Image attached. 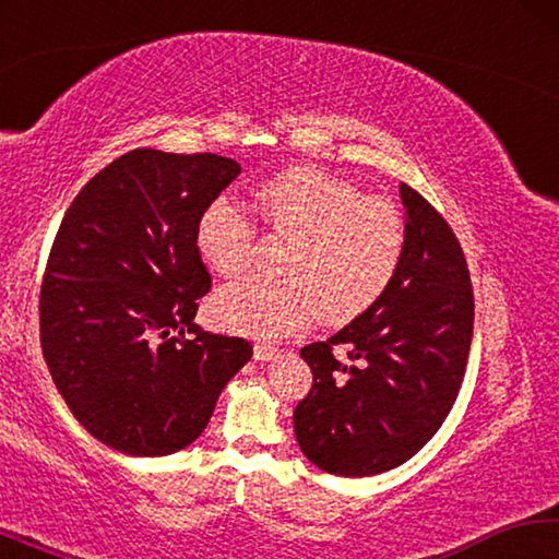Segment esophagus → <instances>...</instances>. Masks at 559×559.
<instances>
[{"label":"esophagus","mask_w":559,"mask_h":559,"mask_svg":"<svg viewBox=\"0 0 559 559\" xmlns=\"http://www.w3.org/2000/svg\"><path fill=\"white\" fill-rule=\"evenodd\" d=\"M281 349L273 347L269 343H257V347H253V357L259 359V362H269V359H276Z\"/></svg>","instance_id":"1"}]
</instances>
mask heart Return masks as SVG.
I'll list each match as a JSON object with an SVG mask.
<instances>
[{
  "label": "heart",
  "instance_id": "1",
  "mask_svg": "<svg viewBox=\"0 0 559 559\" xmlns=\"http://www.w3.org/2000/svg\"><path fill=\"white\" fill-rule=\"evenodd\" d=\"M259 197L273 229L290 236L281 257L286 276L224 288L214 313L226 328L276 337L316 313L328 325H345L384 296L404 251V224L392 202L320 167L283 169ZM253 241L257 226L229 197H216L197 222V251L226 278L249 269Z\"/></svg>",
  "mask_w": 559,
  "mask_h": 559
}]
</instances>
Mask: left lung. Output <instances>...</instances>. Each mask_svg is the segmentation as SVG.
I'll use <instances>...</instances> for the list:
<instances>
[{
    "mask_svg": "<svg viewBox=\"0 0 559 559\" xmlns=\"http://www.w3.org/2000/svg\"><path fill=\"white\" fill-rule=\"evenodd\" d=\"M404 251L390 288L325 343L300 349L313 386L293 412L310 463L377 476L409 461L447 419L466 372L473 290L443 216L400 185Z\"/></svg>",
    "mask_w": 559,
    "mask_h": 559,
    "instance_id": "1",
    "label": "left lung"
}]
</instances>
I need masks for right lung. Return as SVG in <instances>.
Segmentation results:
<instances>
[{"label": "right lung", "mask_w": 559, "mask_h": 559, "mask_svg": "<svg viewBox=\"0 0 559 559\" xmlns=\"http://www.w3.org/2000/svg\"><path fill=\"white\" fill-rule=\"evenodd\" d=\"M239 173L212 153L130 150L63 216L41 283V349L75 419L110 449L189 447L253 355L246 340L194 325L212 288L197 222Z\"/></svg>", "instance_id": "right-lung-1"}]
</instances>
